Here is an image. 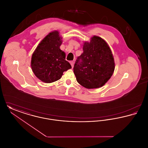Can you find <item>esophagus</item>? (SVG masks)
<instances>
[{"instance_id": "esophagus-1", "label": "esophagus", "mask_w": 148, "mask_h": 148, "mask_svg": "<svg viewBox=\"0 0 148 148\" xmlns=\"http://www.w3.org/2000/svg\"><path fill=\"white\" fill-rule=\"evenodd\" d=\"M70 63H71V66H72V68H73V66H74V62L73 61H71V62H70Z\"/></svg>"}]
</instances>
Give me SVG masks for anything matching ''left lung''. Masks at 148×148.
Masks as SVG:
<instances>
[{"label": "left lung", "mask_w": 148, "mask_h": 148, "mask_svg": "<svg viewBox=\"0 0 148 148\" xmlns=\"http://www.w3.org/2000/svg\"><path fill=\"white\" fill-rule=\"evenodd\" d=\"M83 49L73 68L77 81L87 89L99 88L113 75L115 63L112 52L106 41L95 35L90 42H84Z\"/></svg>", "instance_id": "left-lung-1"}]
</instances>
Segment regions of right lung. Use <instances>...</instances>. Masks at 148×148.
<instances>
[{
    "label": "right lung",
    "instance_id": "add662e5",
    "mask_svg": "<svg viewBox=\"0 0 148 148\" xmlns=\"http://www.w3.org/2000/svg\"><path fill=\"white\" fill-rule=\"evenodd\" d=\"M62 38L58 31H53L47 35L34 51L31 67L35 76L45 83L60 79L64 71L71 68L65 60V53L60 49Z\"/></svg>",
    "mask_w": 148,
    "mask_h": 148
}]
</instances>
